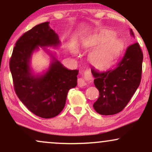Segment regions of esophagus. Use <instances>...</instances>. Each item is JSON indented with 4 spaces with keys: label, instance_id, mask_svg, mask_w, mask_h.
Here are the masks:
<instances>
[{
    "label": "esophagus",
    "instance_id": "1",
    "mask_svg": "<svg viewBox=\"0 0 152 152\" xmlns=\"http://www.w3.org/2000/svg\"><path fill=\"white\" fill-rule=\"evenodd\" d=\"M92 79L91 74L89 71H86L84 72L83 77H81L78 79V86L80 87L85 86L86 85V81Z\"/></svg>",
    "mask_w": 152,
    "mask_h": 152
}]
</instances>
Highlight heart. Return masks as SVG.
<instances>
[{"label": "heart", "instance_id": "1", "mask_svg": "<svg viewBox=\"0 0 152 152\" xmlns=\"http://www.w3.org/2000/svg\"><path fill=\"white\" fill-rule=\"evenodd\" d=\"M107 39L108 41L92 52L89 56L91 63L98 69H106L112 65L123 49V43L118 38H113L112 34L100 36L94 39V42H103Z\"/></svg>", "mask_w": 152, "mask_h": 152}]
</instances>
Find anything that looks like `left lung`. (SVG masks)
<instances>
[{
  "label": "left lung",
  "instance_id": "left-lung-1",
  "mask_svg": "<svg viewBox=\"0 0 152 152\" xmlns=\"http://www.w3.org/2000/svg\"><path fill=\"white\" fill-rule=\"evenodd\" d=\"M130 34L134 36L130 29ZM143 53L138 43L130 45L124 56L114 69L99 72L91 69L94 83L99 96L94 104L95 111L102 115H113L121 111L139 87L142 78Z\"/></svg>",
  "mask_w": 152,
  "mask_h": 152
}]
</instances>
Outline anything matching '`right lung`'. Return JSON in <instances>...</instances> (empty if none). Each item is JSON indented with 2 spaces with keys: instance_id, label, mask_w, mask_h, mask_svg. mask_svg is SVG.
I'll list each match as a JSON object with an SVG mask.
<instances>
[{
  "instance_id": "obj_1",
  "label": "right lung",
  "mask_w": 152,
  "mask_h": 152,
  "mask_svg": "<svg viewBox=\"0 0 152 152\" xmlns=\"http://www.w3.org/2000/svg\"><path fill=\"white\" fill-rule=\"evenodd\" d=\"M58 36L45 22L26 32L15 43L9 66L15 94L29 111L39 117L50 118L61 112L67 94L77 85L78 70H69L53 55L44 74L33 75L31 56L38 46H57Z\"/></svg>"
}]
</instances>
